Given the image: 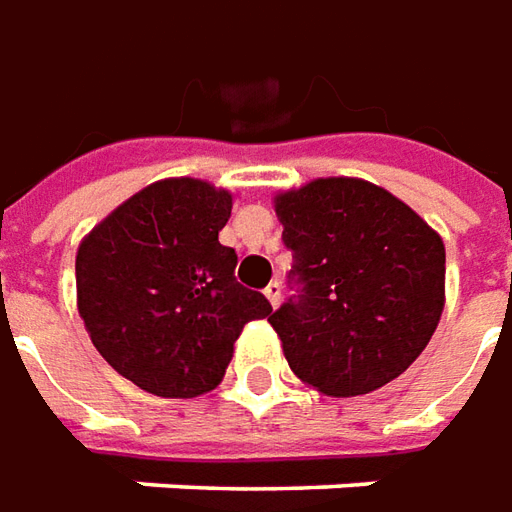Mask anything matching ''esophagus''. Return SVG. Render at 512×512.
<instances>
[{
  "label": "esophagus",
  "mask_w": 512,
  "mask_h": 512,
  "mask_svg": "<svg viewBox=\"0 0 512 512\" xmlns=\"http://www.w3.org/2000/svg\"><path fill=\"white\" fill-rule=\"evenodd\" d=\"M264 295H267V301L273 303V309H276L278 303H281V281H270V284L264 287Z\"/></svg>",
  "instance_id": "obj_1"
}]
</instances>
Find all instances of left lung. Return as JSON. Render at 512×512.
<instances>
[{
	"instance_id": "1",
	"label": "left lung",
	"mask_w": 512,
	"mask_h": 512,
	"mask_svg": "<svg viewBox=\"0 0 512 512\" xmlns=\"http://www.w3.org/2000/svg\"><path fill=\"white\" fill-rule=\"evenodd\" d=\"M298 295L267 317L301 382L362 396L393 382L438 329L446 248L396 195L362 178H317L276 195Z\"/></svg>"
}]
</instances>
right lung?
Here are the masks:
<instances>
[{
  "label": "right lung",
  "instance_id": "1",
  "mask_svg": "<svg viewBox=\"0 0 512 512\" xmlns=\"http://www.w3.org/2000/svg\"><path fill=\"white\" fill-rule=\"evenodd\" d=\"M234 197L197 178L144 186L77 248V312L102 359L161 398L214 390L245 323L273 312L220 245Z\"/></svg>",
  "mask_w": 512,
  "mask_h": 512
}]
</instances>
